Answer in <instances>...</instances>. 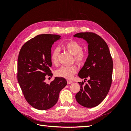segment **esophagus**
I'll use <instances>...</instances> for the list:
<instances>
[{
	"label": "esophagus",
	"mask_w": 131,
	"mask_h": 131,
	"mask_svg": "<svg viewBox=\"0 0 131 131\" xmlns=\"http://www.w3.org/2000/svg\"><path fill=\"white\" fill-rule=\"evenodd\" d=\"M67 83H68V84H71L73 83V81H70V80H67Z\"/></svg>",
	"instance_id": "esophagus-1"
}]
</instances>
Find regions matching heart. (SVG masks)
<instances>
[{
	"mask_svg": "<svg viewBox=\"0 0 131 131\" xmlns=\"http://www.w3.org/2000/svg\"><path fill=\"white\" fill-rule=\"evenodd\" d=\"M65 48L74 56V60L77 64L80 66L84 63L88 57V54L85 51H82L83 47L81 45L75 41H71L66 43ZM60 53V49L55 47L51 53V61L53 64L57 65L58 63V57ZM77 72V68L75 65L69 66H62L55 72L57 77L67 79H71Z\"/></svg>",
	"mask_w": 131,
	"mask_h": 131,
	"instance_id": "1",
	"label": "heart"
}]
</instances>
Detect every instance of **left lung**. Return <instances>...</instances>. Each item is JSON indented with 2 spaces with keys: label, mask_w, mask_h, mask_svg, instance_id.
<instances>
[{
  "label": "left lung",
  "mask_w": 131,
  "mask_h": 131,
  "mask_svg": "<svg viewBox=\"0 0 131 131\" xmlns=\"http://www.w3.org/2000/svg\"><path fill=\"white\" fill-rule=\"evenodd\" d=\"M74 37L88 43L89 56L78 75L89 78L88 83L79 82L80 90L75 95L79 104L86 108L100 104L108 94L112 82L113 62L108 45L100 35L92 32L79 33Z\"/></svg>",
  "instance_id": "8db88e82"
}]
</instances>
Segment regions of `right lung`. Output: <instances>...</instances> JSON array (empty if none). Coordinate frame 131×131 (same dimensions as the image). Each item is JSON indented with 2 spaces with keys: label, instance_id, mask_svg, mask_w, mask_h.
<instances>
[{
  "label": "right lung",
  "instance_id": "add662e5",
  "mask_svg": "<svg viewBox=\"0 0 131 131\" xmlns=\"http://www.w3.org/2000/svg\"><path fill=\"white\" fill-rule=\"evenodd\" d=\"M61 36L38 35L22 46L17 61V80L27 102L33 108L45 110L57 103L59 94L67 85L63 78L56 77L50 84L46 75H53L50 68L51 47Z\"/></svg>",
  "mask_w": 131,
  "mask_h": 131
}]
</instances>
